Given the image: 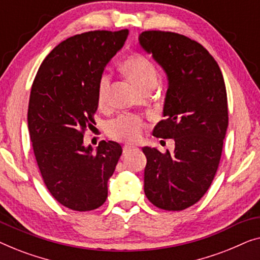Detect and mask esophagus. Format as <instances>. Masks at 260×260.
Segmentation results:
<instances>
[{
    "label": "esophagus",
    "mask_w": 260,
    "mask_h": 260,
    "mask_svg": "<svg viewBox=\"0 0 260 260\" xmlns=\"http://www.w3.org/2000/svg\"><path fill=\"white\" fill-rule=\"evenodd\" d=\"M137 147H135V146H131V145H125L123 146V148H122V151H123V154H128L129 152H132L133 151V149H135Z\"/></svg>",
    "instance_id": "esophagus-1"
}]
</instances>
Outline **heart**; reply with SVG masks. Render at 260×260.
Listing matches in <instances>:
<instances>
[{
	"instance_id": "obj_1",
	"label": "heart",
	"mask_w": 260,
	"mask_h": 260,
	"mask_svg": "<svg viewBox=\"0 0 260 260\" xmlns=\"http://www.w3.org/2000/svg\"><path fill=\"white\" fill-rule=\"evenodd\" d=\"M121 69L131 80L142 89L147 90L155 86L158 81V69L147 56L140 53H134L123 58ZM111 76L102 74L98 81V102L99 106L105 107L108 102L109 88H111ZM144 121L140 116L132 114H122L107 123L106 131L108 135L116 140L137 141L140 139Z\"/></svg>"
}]
</instances>
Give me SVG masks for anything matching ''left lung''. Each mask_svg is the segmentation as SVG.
Listing matches in <instances>:
<instances>
[{"mask_svg": "<svg viewBox=\"0 0 260 260\" xmlns=\"http://www.w3.org/2000/svg\"><path fill=\"white\" fill-rule=\"evenodd\" d=\"M139 41L168 78L166 119L153 135L175 141L173 153L142 148L147 158L145 194L156 207L182 211L203 198L220 162L229 125L224 78L207 49L187 36L146 30Z\"/></svg>", "mask_w": 260, "mask_h": 260, "instance_id": "obj_1", "label": "left lung"}]
</instances>
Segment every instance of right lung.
<instances>
[{
	"label": "right lung",
	"instance_id": "1",
	"mask_svg": "<svg viewBox=\"0 0 260 260\" xmlns=\"http://www.w3.org/2000/svg\"><path fill=\"white\" fill-rule=\"evenodd\" d=\"M127 36L128 29L72 36L46 56L32 82L28 129L36 162L50 194L73 211L106 202L122 153L118 142L105 140L93 152L83 134L95 123L99 79Z\"/></svg>",
	"mask_w": 260,
	"mask_h": 260
}]
</instances>
